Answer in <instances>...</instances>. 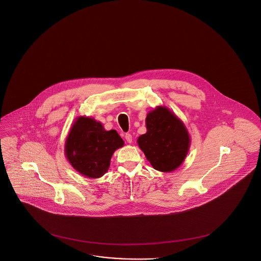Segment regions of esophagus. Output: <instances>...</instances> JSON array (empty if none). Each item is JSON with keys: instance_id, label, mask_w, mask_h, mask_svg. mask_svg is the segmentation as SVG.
I'll return each mask as SVG.
<instances>
[{"instance_id": "34e87169", "label": "esophagus", "mask_w": 261, "mask_h": 261, "mask_svg": "<svg viewBox=\"0 0 261 261\" xmlns=\"http://www.w3.org/2000/svg\"><path fill=\"white\" fill-rule=\"evenodd\" d=\"M124 138H125V140H126L127 143H132V142H133V136H132L130 134H125Z\"/></svg>"}]
</instances>
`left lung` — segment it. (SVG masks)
I'll use <instances>...</instances> for the list:
<instances>
[{
	"label": "left lung",
	"mask_w": 261,
	"mask_h": 261,
	"mask_svg": "<svg viewBox=\"0 0 261 261\" xmlns=\"http://www.w3.org/2000/svg\"><path fill=\"white\" fill-rule=\"evenodd\" d=\"M146 134L137 138L151 166L160 172H173L185 161L191 137L181 120L165 106H157L145 119Z\"/></svg>",
	"instance_id": "8db88e82"
}]
</instances>
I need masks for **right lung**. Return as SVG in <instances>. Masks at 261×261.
Returning <instances> with one entry per match:
<instances>
[{"instance_id":"1","label":"right lung","mask_w":261,"mask_h":261,"mask_svg":"<svg viewBox=\"0 0 261 261\" xmlns=\"http://www.w3.org/2000/svg\"><path fill=\"white\" fill-rule=\"evenodd\" d=\"M115 129L105 130L103 124L89 117H79L65 142V155L80 174L98 178L107 173L114 152L124 146Z\"/></svg>"}]
</instances>
